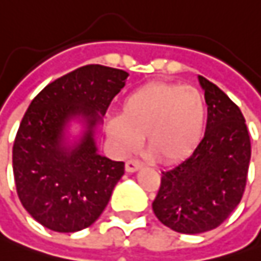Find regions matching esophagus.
I'll use <instances>...</instances> for the list:
<instances>
[{"label":"esophagus","instance_id":"34e87169","mask_svg":"<svg viewBox=\"0 0 261 261\" xmlns=\"http://www.w3.org/2000/svg\"><path fill=\"white\" fill-rule=\"evenodd\" d=\"M141 167H142V164H141L139 161H136V160H130V161H127V163H126L125 168L127 173H135V171H138Z\"/></svg>","mask_w":261,"mask_h":261}]
</instances>
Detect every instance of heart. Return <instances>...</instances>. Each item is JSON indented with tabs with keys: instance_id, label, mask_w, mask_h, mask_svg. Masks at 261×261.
I'll use <instances>...</instances> for the list:
<instances>
[{
	"instance_id": "1",
	"label": "heart",
	"mask_w": 261,
	"mask_h": 261,
	"mask_svg": "<svg viewBox=\"0 0 261 261\" xmlns=\"http://www.w3.org/2000/svg\"><path fill=\"white\" fill-rule=\"evenodd\" d=\"M203 95L195 87L151 83L126 95L122 112L106 122V134L119 155L146 146L166 164L181 161L199 144L205 126Z\"/></svg>"
}]
</instances>
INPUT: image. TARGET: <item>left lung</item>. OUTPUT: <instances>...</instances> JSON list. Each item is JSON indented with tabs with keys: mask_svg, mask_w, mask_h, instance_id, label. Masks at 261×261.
<instances>
[{
	"mask_svg": "<svg viewBox=\"0 0 261 261\" xmlns=\"http://www.w3.org/2000/svg\"><path fill=\"white\" fill-rule=\"evenodd\" d=\"M207 105L203 139L187 160L163 171L152 211L161 224L181 234L219 226L246 189L251 144L246 119L215 84L199 75Z\"/></svg>",
	"mask_w": 261,
	"mask_h": 261,
	"instance_id": "8db88e82",
	"label": "left lung"
}]
</instances>
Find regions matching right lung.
I'll use <instances>...</instances> for the list:
<instances>
[{"label":"right lung","instance_id":"right-lung-1","mask_svg":"<svg viewBox=\"0 0 261 261\" xmlns=\"http://www.w3.org/2000/svg\"><path fill=\"white\" fill-rule=\"evenodd\" d=\"M127 76L110 66H81L29 106L13 146V171L21 205L46 228L76 232L94 224L125 174V163L98 154L95 132ZM71 121L83 126L74 141Z\"/></svg>","mask_w":261,"mask_h":261}]
</instances>
